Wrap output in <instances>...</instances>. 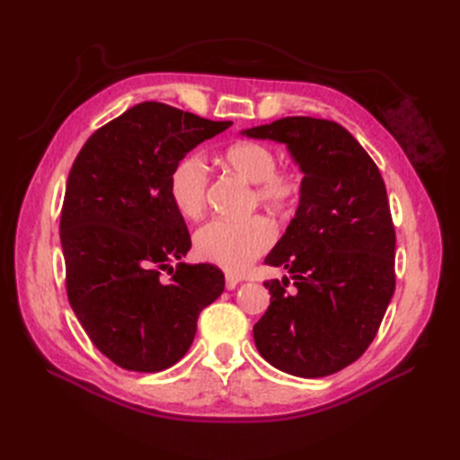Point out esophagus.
Here are the masks:
<instances>
[{"label":"esophagus","instance_id":"esophagus-1","mask_svg":"<svg viewBox=\"0 0 460 460\" xmlns=\"http://www.w3.org/2000/svg\"><path fill=\"white\" fill-rule=\"evenodd\" d=\"M239 282H241V279L235 277V275H227V277H225V287H227V290L237 288Z\"/></svg>","mask_w":460,"mask_h":460}]
</instances>
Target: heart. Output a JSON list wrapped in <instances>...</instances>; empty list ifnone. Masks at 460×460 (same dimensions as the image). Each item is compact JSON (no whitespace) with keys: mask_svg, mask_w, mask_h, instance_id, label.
<instances>
[{"mask_svg":"<svg viewBox=\"0 0 460 460\" xmlns=\"http://www.w3.org/2000/svg\"><path fill=\"white\" fill-rule=\"evenodd\" d=\"M225 164L255 185V201L272 211L296 203L302 183L296 172L277 168V152L261 142H237L223 154ZM209 173L199 155H185L170 175V198L183 217L199 219L208 205ZM275 227L265 217L213 219L195 233L198 257L229 272H243L272 247Z\"/></svg>","mask_w":460,"mask_h":460,"instance_id":"heart-1","label":"heart"}]
</instances>
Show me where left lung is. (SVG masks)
Returning a JSON list of instances; mask_svg holds the SVG:
<instances>
[{"instance_id": "left-lung-1", "label": "left lung", "mask_w": 460, "mask_h": 460, "mask_svg": "<svg viewBox=\"0 0 460 460\" xmlns=\"http://www.w3.org/2000/svg\"><path fill=\"white\" fill-rule=\"evenodd\" d=\"M243 134L288 146L300 165L295 219L265 259L270 306L252 328L259 354L298 377H324L364 354L395 290V227L376 162L344 126L288 116Z\"/></svg>"}]
</instances>
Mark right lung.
<instances>
[{
	"mask_svg": "<svg viewBox=\"0 0 460 460\" xmlns=\"http://www.w3.org/2000/svg\"><path fill=\"white\" fill-rule=\"evenodd\" d=\"M231 124L140 102L76 155L61 211L66 296L86 336L116 366L144 374L172 367L190 349L199 312L221 296L217 267H170L191 247L170 175Z\"/></svg>",
	"mask_w": 460,
	"mask_h": 460,
	"instance_id": "add662e5",
	"label": "right lung"
}]
</instances>
